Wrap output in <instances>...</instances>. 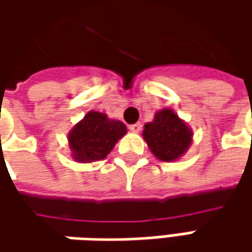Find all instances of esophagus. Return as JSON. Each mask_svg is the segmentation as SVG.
<instances>
[{"instance_id":"esophagus-1","label":"esophagus","mask_w":252,"mask_h":252,"mask_svg":"<svg viewBox=\"0 0 252 252\" xmlns=\"http://www.w3.org/2000/svg\"><path fill=\"white\" fill-rule=\"evenodd\" d=\"M129 129H130V131H133V133H139V131L141 130V123H134V125H130V126H129Z\"/></svg>"}]
</instances>
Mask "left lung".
I'll use <instances>...</instances> for the list:
<instances>
[{
	"label": "left lung",
	"instance_id": "left-lung-1",
	"mask_svg": "<svg viewBox=\"0 0 252 252\" xmlns=\"http://www.w3.org/2000/svg\"><path fill=\"white\" fill-rule=\"evenodd\" d=\"M193 131L172 109L156 112L153 122L144 125L143 139L156 158L161 161L179 160L192 144Z\"/></svg>",
	"mask_w": 252,
	"mask_h": 252
}]
</instances>
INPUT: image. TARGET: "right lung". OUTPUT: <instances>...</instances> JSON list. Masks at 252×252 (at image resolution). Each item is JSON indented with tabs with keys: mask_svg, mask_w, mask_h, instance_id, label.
Here are the masks:
<instances>
[{
	"mask_svg": "<svg viewBox=\"0 0 252 252\" xmlns=\"http://www.w3.org/2000/svg\"><path fill=\"white\" fill-rule=\"evenodd\" d=\"M126 133L127 129L121 121L109 119L102 112L90 111L67 136L71 157L77 162L103 160Z\"/></svg>",
	"mask_w": 252,
	"mask_h": 252,
	"instance_id": "add662e5",
	"label": "right lung"
}]
</instances>
